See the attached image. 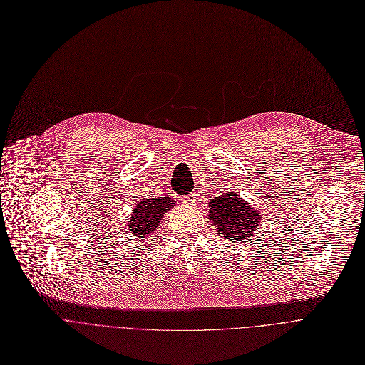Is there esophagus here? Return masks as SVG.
Instances as JSON below:
<instances>
[{"label": "esophagus", "mask_w": 365, "mask_h": 365, "mask_svg": "<svg viewBox=\"0 0 365 365\" xmlns=\"http://www.w3.org/2000/svg\"><path fill=\"white\" fill-rule=\"evenodd\" d=\"M199 195H197V192H192V193H189V195H186L185 196V202L187 203V205H195L196 202H197V197Z\"/></svg>", "instance_id": "34e87169"}]
</instances>
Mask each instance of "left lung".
I'll return each instance as SVG.
<instances>
[{
    "label": "left lung",
    "mask_w": 365,
    "mask_h": 365,
    "mask_svg": "<svg viewBox=\"0 0 365 365\" xmlns=\"http://www.w3.org/2000/svg\"><path fill=\"white\" fill-rule=\"evenodd\" d=\"M207 219L216 227L217 235L232 239V242H247L257 232H261L262 225L259 212L235 192L212 199Z\"/></svg>",
    "instance_id": "left-lung-1"
}]
</instances>
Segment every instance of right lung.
<instances>
[{"mask_svg":"<svg viewBox=\"0 0 365 365\" xmlns=\"http://www.w3.org/2000/svg\"><path fill=\"white\" fill-rule=\"evenodd\" d=\"M175 200L170 197H153L142 199L133 209L128 226L135 236H149L160 225L165 213L175 206Z\"/></svg>","mask_w":365,"mask_h":365,"instance_id":"obj_1","label":"right lung"}]
</instances>
